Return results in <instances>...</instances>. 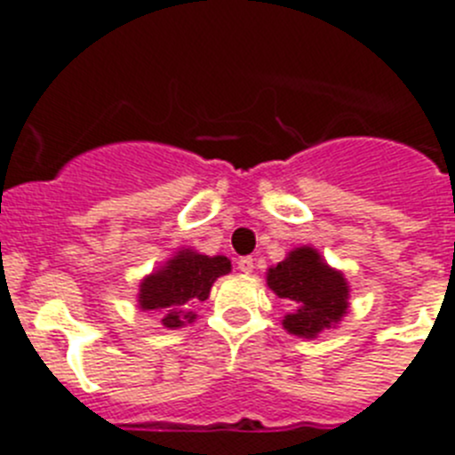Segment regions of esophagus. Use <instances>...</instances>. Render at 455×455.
I'll return each instance as SVG.
<instances>
[{
  "mask_svg": "<svg viewBox=\"0 0 455 455\" xmlns=\"http://www.w3.org/2000/svg\"><path fill=\"white\" fill-rule=\"evenodd\" d=\"M236 268H239L241 273H252V268H255V259H252V257H239Z\"/></svg>",
  "mask_w": 455,
  "mask_h": 455,
  "instance_id": "34e87169",
  "label": "esophagus"
}]
</instances>
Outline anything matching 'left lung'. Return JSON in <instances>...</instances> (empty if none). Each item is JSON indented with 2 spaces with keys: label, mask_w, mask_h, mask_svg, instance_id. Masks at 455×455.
Returning <instances> with one entry per match:
<instances>
[{
  "label": "left lung",
  "mask_w": 455,
  "mask_h": 455,
  "mask_svg": "<svg viewBox=\"0 0 455 455\" xmlns=\"http://www.w3.org/2000/svg\"><path fill=\"white\" fill-rule=\"evenodd\" d=\"M267 283L280 299L296 303L283 325L291 335L316 337L347 315L348 287L339 271L323 264L315 248H296L284 262L268 268Z\"/></svg>",
  "instance_id": "8db88e82"
}]
</instances>
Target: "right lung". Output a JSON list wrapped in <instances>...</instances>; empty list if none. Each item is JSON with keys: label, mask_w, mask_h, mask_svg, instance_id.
Returning <instances> with one entry per match:
<instances>
[{"label": "right lung", "mask_w": 455, "mask_h": 455, "mask_svg": "<svg viewBox=\"0 0 455 455\" xmlns=\"http://www.w3.org/2000/svg\"><path fill=\"white\" fill-rule=\"evenodd\" d=\"M230 271V259L223 255L207 257L191 251H180L162 271L148 275L140 283L139 305L162 315L166 328H180L184 319L193 321L196 315L187 312L196 300H207L209 289L216 277Z\"/></svg>", "instance_id": "1"}]
</instances>
